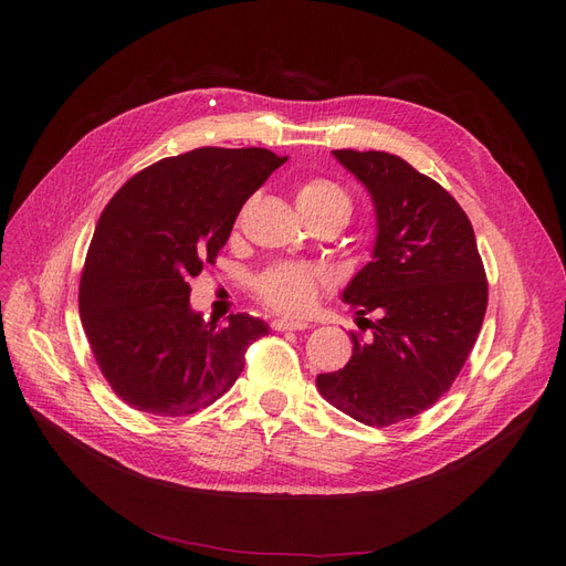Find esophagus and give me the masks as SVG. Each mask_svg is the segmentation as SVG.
<instances>
[{
  "label": "esophagus",
  "instance_id": "esophagus-1",
  "mask_svg": "<svg viewBox=\"0 0 566 566\" xmlns=\"http://www.w3.org/2000/svg\"><path fill=\"white\" fill-rule=\"evenodd\" d=\"M273 331H305L307 323L305 321H298V318H286V316H280V318H273Z\"/></svg>",
  "mask_w": 566,
  "mask_h": 566
}]
</instances>
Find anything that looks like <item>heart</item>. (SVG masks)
I'll use <instances>...</instances> for the list:
<instances>
[{"instance_id":"b5f03b06","label":"heart","mask_w":566,"mask_h":566,"mask_svg":"<svg viewBox=\"0 0 566 566\" xmlns=\"http://www.w3.org/2000/svg\"><path fill=\"white\" fill-rule=\"evenodd\" d=\"M295 203L303 218L314 216H342L348 218L350 201L346 192L328 181V178H310L295 190ZM333 282L331 273L325 268L312 263H295L282 261L265 268L254 280V291L259 301L268 307L286 314H303L307 312L316 298L318 291Z\"/></svg>"}]
</instances>
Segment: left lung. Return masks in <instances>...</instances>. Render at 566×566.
Returning a JSON list of instances; mask_svg holds the SVG:
<instances>
[{
	"instance_id": "obj_1",
	"label": "left lung",
	"mask_w": 566,
	"mask_h": 566,
	"mask_svg": "<svg viewBox=\"0 0 566 566\" xmlns=\"http://www.w3.org/2000/svg\"><path fill=\"white\" fill-rule=\"evenodd\" d=\"M333 156L376 208L371 261L342 293L371 337L350 333V360L318 374L316 385L353 420L390 427L452 388L482 331L486 273L468 216L433 178L385 151L339 148Z\"/></svg>"
}]
</instances>
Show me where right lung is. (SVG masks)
<instances>
[{
  "instance_id": "add662e5",
  "label": "right lung",
  "mask_w": 566,
  "mask_h": 566,
  "mask_svg": "<svg viewBox=\"0 0 566 566\" xmlns=\"http://www.w3.org/2000/svg\"><path fill=\"white\" fill-rule=\"evenodd\" d=\"M284 163L268 148L201 146L142 169L105 206L80 316L109 388L135 410L181 418L211 406L268 335L250 314L203 321L190 280L216 263L238 211Z\"/></svg>"
}]
</instances>
